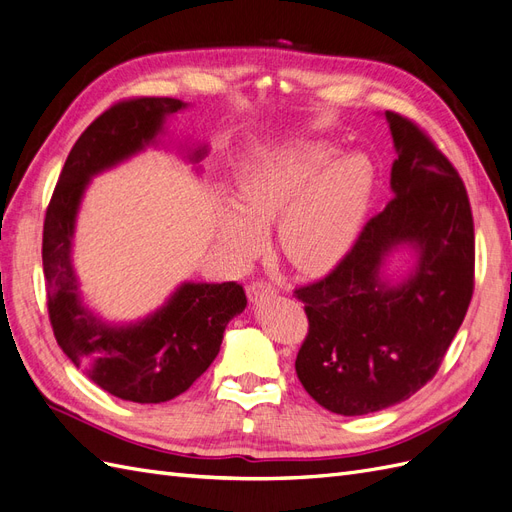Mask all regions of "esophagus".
<instances>
[{
  "label": "esophagus",
  "mask_w": 512,
  "mask_h": 512,
  "mask_svg": "<svg viewBox=\"0 0 512 512\" xmlns=\"http://www.w3.org/2000/svg\"><path fill=\"white\" fill-rule=\"evenodd\" d=\"M273 294H275V288L267 282H254V284L247 286V297H250L252 303H258L262 299L273 297Z\"/></svg>",
  "instance_id": "esophagus-1"
}]
</instances>
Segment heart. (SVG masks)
<instances>
[{
  "mask_svg": "<svg viewBox=\"0 0 512 512\" xmlns=\"http://www.w3.org/2000/svg\"><path fill=\"white\" fill-rule=\"evenodd\" d=\"M333 153L329 143H286L241 168L235 203L224 198L218 218L232 258L250 260L262 228L277 219V245L299 271L320 273L348 252L374 192V166L356 151L329 163Z\"/></svg>",
  "mask_w": 512,
  "mask_h": 512,
  "instance_id": "1",
  "label": "heart"
}]
</instances>
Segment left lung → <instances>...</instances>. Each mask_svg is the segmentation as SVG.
Wrapping results in <instances>:
<instances>
[{
  "instance_id": "obj_1",
  "label": "left lung",
  "mask_w": 512,
  "mask_h": 512,
  "mask_svg": "<svg viewBox=\"0 0 512 512\" xmlns=\"http://www.w3.org/2000/svg\"><path fill=\"white\" fill-rule=\"evenodd\" d=\"M397 160L395 198L371 218L344 260L294 290L309 331L297 354L303 389L344 416L378 412L436 376L474 292V222L466 185L408 117L386 111ZM410 246L406 281L381 277L385 258Z\"/></svg>"
}]
</instances>
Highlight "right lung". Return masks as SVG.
<instances>
[{
    "label": "right lung",
    "instance_id": "obj_1",
    "mask_svg": "<svg viewBox=\"0 0 512 512\" xmlns=\"http://www.w3.org/2000/svg\"><path fill=\"white\" fill-rule=\"evenodd\" d=\"M183 108L188 104L175 98H132L104 111L74 143L44 218L42 267L57 344L100 389L136 404H162L188 391L218 356L226 324L247 305L237 282H185L158 312L117 327L81 299L72 237L89 179L156 145L164 119ZM205 156L207 147H198L190 160Z\"/></svg>",
    "mask_w": 512,
    "mask_h": 512
}]
</instances>
